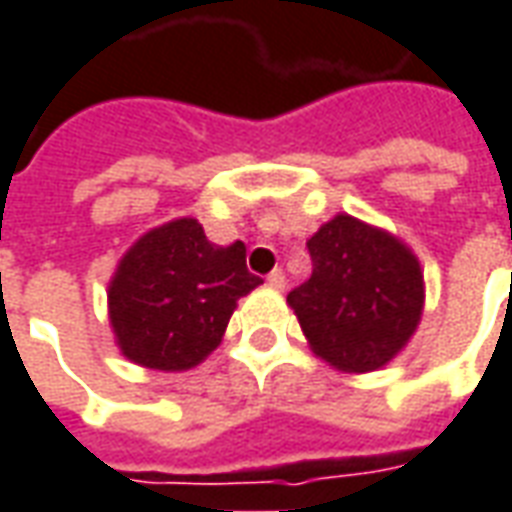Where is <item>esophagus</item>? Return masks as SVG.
Instances as JSON below:
<instances>
[{"label": "esophagus", "mask_w": 512, "mask_h": 512, "mask_svg": "<svg viewBox=\"0 0 512 512\" xmlns=\"http://www.w3.org/2000/svg\"><path fill=\"white\" fill-rule=\"evenodd\" d=\"M268 285H271V288H277V291L285 288V274H282V268H274V271L268 274Z\"/></svg>", "instance_id": "esophagus-1"}]
</instances>
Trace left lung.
Masks as SVG:
<instances>
[{"label": "left lung", "mask_w": 512, "mask_h": 512, "mask_svg": "<svg viewBox=\"0 0 512 512\" xmlns=\"http://www.w3.org/2000/svg\"><path fill=\"white\" fill-rule=\"evenodd\" d=\"M313 274L288 293L310 349L346 374L377 371L413 338L424 271L396 235L338 213L307 241Z\"/></svg>", "instance_id": "left-lung-1"}]
</instances>
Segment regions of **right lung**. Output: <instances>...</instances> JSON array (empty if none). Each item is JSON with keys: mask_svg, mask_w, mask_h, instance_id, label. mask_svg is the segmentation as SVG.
I'll list each match as a JSON object with an SVG mask.
<instances>
[{"mask_svg": "<svg viewBox=\"0 0 512 512\" xmlns=\"http://www.w3.org/2000/svg\"><path fill=\"white\" fill-rule=\"evenodd\" d=\"M260 282L246 268L241 241L210 244L196 219L149 230L127 249L107 285L121 355L157 371L199 366L221 343L238 299Z\"/></svg>", "mask_w": 512, "mask_h": 512, "instance_id": "1", "label": "right lung"}]
</instances>
